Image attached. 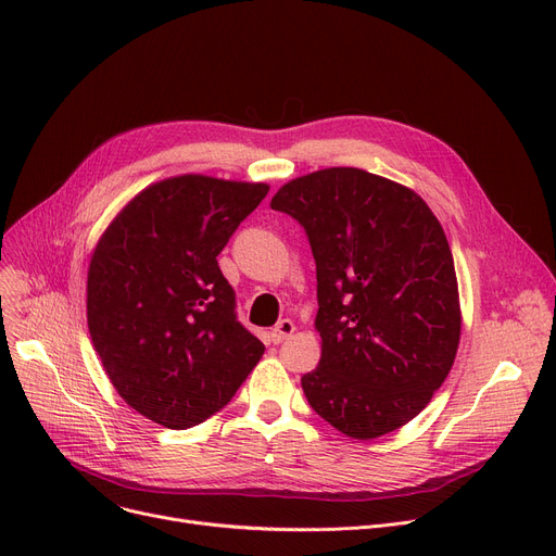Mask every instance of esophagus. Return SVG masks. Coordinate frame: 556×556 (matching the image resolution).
I'll use <instances>...</instances> for the list:
<instances>
[{"label": "esophagus", "instance_id": "34e87169", "mask_svg": "<svg viewBox=\"0 0 556 556\" xmlns=\"http://www.w3.org/2000/svg\"><path fill=\"white\" fill-rule=\"evenodd\" d=\"M295 333V325H293V319H279L277 323V327L273 329V342H283L286 338H290Z\"/></svg>", "mask_w": 556, "mask_h": 556}]
</instances>
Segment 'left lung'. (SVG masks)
<instances>
[{"mask_svg":"<svg viewBox=\"0 0 556 556\" xmlns=\"http://www.w3.org/2000/svg\"><path fill=\"white\" fill-rule=\"evenodd\" d=\"M270 207L306 231L317 273L319 365L302 376L313 410L354 440L415 419L459 344L446 233L410 189L333 166L283 185Z\"/></svg>","mask_w":556,"mask_h":556,"instance_id":"left-lung-1","label":"left lung"}]
</instances>
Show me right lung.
Masks as SVG:
<instances>
[{
  "mask_svg": "<svg viewBox=\"0 0 556 556\" xmlns=\"http://www.w3.org/2000/svg\"><path fill=\"white\" fill-rule=\"evenodd\" d=\"M268 185L180 175L143 189L101 237L87 273V327L114 390L185 430L237 394L266 352L237 317L216 256Z\"/></svg>",
  "mask_w": 556,
  "mask_h": 556,
  "instance_id": "add662e5",
  "label": "right lung"
}]
</instances>
